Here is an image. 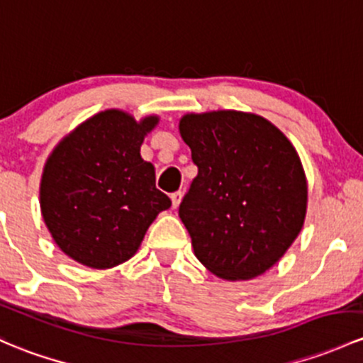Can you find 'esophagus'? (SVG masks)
Returning <instances> with one entry per match:
<instances>
[{"label":"esophagus","instance_id":"esophagus-1","mask_svg":"<svg viewBox=\"0 0 363 363\" xmlns=\"http://www.w3.org/2000/svg\"><path fill=\"white\" fill-rule=\"evenodd\" d=\"M172 207L174 208H177L179 207V203H181V200H182V191H175V193H172Z\"/></svg>","mask_w":363,"mask_h":363}]
</instances>
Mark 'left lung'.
<instances>
[{
	"label": "left lung",
	"instance_id": "left-lung-1",
	"mask_svg": "<svg viewBox=\"0 0 363 363\" xmlns=\"http://www.w3.org/2000/svg\"><path fill=\"white\" fill-rule=\"evenodd\" d=\"M198 167L179 217L198 261L224 280H250L287 252L306 216L296 150L257 114H186L179 123Z\"/></svg>",
	"mask_w": 363,
	"mask_h": 363
}]
</instances>
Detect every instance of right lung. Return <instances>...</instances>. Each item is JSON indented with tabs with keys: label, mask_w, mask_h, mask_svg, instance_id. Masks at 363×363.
I'll use <instances>...</instances> for the list:
<instances>
[{
	"label": "right lung",
	"mask_w": 363,
	"mask_h": 363,
	"mask_svg": "<svg viewBox=\"0 0 363 363\" xmlns=\"http://www.w3.org/2000/svg\"><path fill=\"white\" fill-rule=\"evenodd\" d=\"M158 118L137 123L116 109L72 130L48 158L41 213L64 254L95 269L128 261L147 228L172 201L156 188L155 167L140 158Z\"/></svg>",
	"instance_id": "right-lung-1"
}]
</instances>
